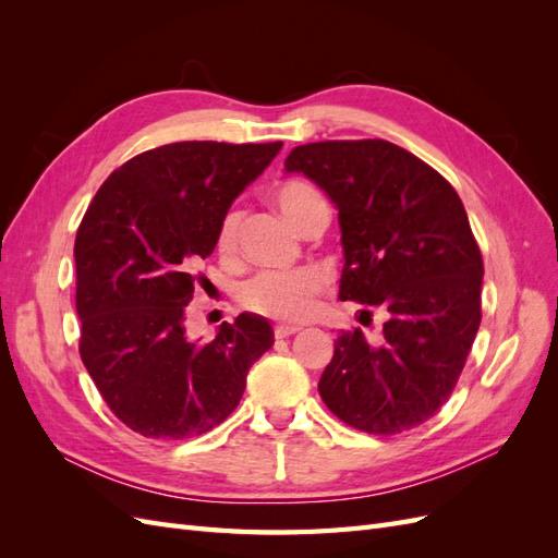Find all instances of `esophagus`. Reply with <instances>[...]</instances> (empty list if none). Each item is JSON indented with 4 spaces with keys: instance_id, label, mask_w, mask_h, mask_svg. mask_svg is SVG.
<instances>
[{
    "instance_id": "obj_1",
    "label": "esophagus",
    "mask_w": 558,
    "mask_h": 558,
    "mask_svg": "<svg viewBox=\"0 0 558 558\" xmlns=\"http://www.w3.org/2000/svg\"><path fill=\"white\" fill-rule=\"evenodd\" d=\"M300 330H302L300 326H277L275 328V337H277V340H283V337H291V335H295Z\"/></svg>"
}]
</instances>
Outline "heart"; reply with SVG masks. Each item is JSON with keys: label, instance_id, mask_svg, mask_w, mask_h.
I'll use <instances>...</instances> for the list:
<instances>
[{"label": "heart", "instance_id": "obj_1", "mask_svg": "<svg viewBox=\"0 0 558 558\" xmlns=\"http://www.w3.org/2000/svg\"><path fill=\"white\" fill-rule=\"evenodd\" d=\"M275 205L298 232L310 226L312 218L326 209L324 197L302 181L281 183L275 191ZM242 214L230 209L216 230V251L221 258H232L238 251ZM324 289V277L316 269L298 272H263L244 283L242 305L251 312L277 320H305L316 307V295Z\"/></svg>", "mask_w": 558, "mask_h": 558}]
</instances>
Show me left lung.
Returning a JSON list of instances; mask_svg holds the SVG:
<instances>
[{"mask_svg": "<svg viewBox=\"0 0 558 558\" xmlns=\"http://www.w3.org/2000/svg\"><path fill=\"white\" fill-rule=\"evenodd\" d=\"M337 209L340 300L386 310L379 342L356 328L335 340L318 381L344 424L393 435L451 396L482 320V253L463 202L430 165L391 142H316L291 150Z\"/></svg>", "mask_w": 558, "mask_h": 558, "instance_id": "8db88e82", "label": "left lung"}]
</instances>
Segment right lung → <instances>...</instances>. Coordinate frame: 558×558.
Returning <instances> with one entry per match:
<instances>
[{"instance_id": "right-lung-1", "label": "right lung", "mask_w": 558, "mask_h": 558, "mask_svg": "<svg viewBox=\"0 0 558 558\" xmlns=\"http://www.w3.org/2000/svg\"><path fill=\"white\" fill-rule=\"evenodd\" d=\"M281 142H177L134 156L102 183L74 242L78 351L128 428L154 440L211 430L238 408L248 367L275 344L244 312L207 344L185 332L195 269L230 205Z\"/></svg>"}]
</instances>
